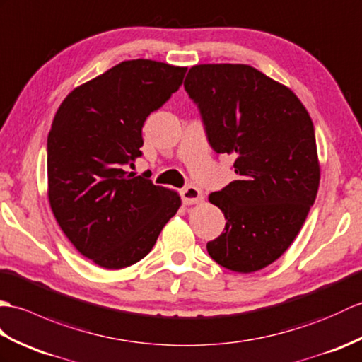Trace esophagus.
<instances>
[{
  "instance_id": "1",
  "label": "esophagus",
  "mask_w": 362,
  "mask_h": 362,
  "mask_svg": "<svg viewBox=\"0 0 362 362\" xmlns=\"http://www.w3.org/2000/svg\"><path fill=\"white\" fill-rule=\"evenodd\" d=\"M181 198L184 204H197L203 199V192L195 186H187L181 190Z\"/></svg>"
}]
</instances>
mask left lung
Masks as SVG:
<instances>
[{
  "instance_id": "obj_1",
  "label": "left lung",
  "mask_w": 362,
  "mask_h": 362,
  "mask_svg": "<svg viewBox=\"0 0 362 362\" xmlns=\"http://www.w3.org/2000/svg\"><path fill=\"white\" fill-rule=\"evenodd\" d=\"M184 88L211 147L234 156L238 175L209 195L226 226L207 252L242 274L263 269L294 242L317 195L311 117L290 88L249 65L192 66Z\"/></svg>"
}]
</instances>
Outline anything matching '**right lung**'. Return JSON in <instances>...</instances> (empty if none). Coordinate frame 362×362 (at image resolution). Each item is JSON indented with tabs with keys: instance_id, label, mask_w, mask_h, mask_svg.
<instances>
[{
	"instance_id": "right-lung-1",
	"label": "right lung",
	"mask_w": 362,
	"mask_h": 362,
	"mask_svg": "<svg viewBox=\"0 0 362 362\" xmlns=\"http://www.w3.org/2000/svg\"><path fill=\"white\" fill-rule=\"evenodd\" d=\"M187 68L136 59L72 90L47 134V197L77 251L105 269L144 259L181 198L127 172L142 156L146 119L178 91Z\"/></svg>"
}]
</instances>
